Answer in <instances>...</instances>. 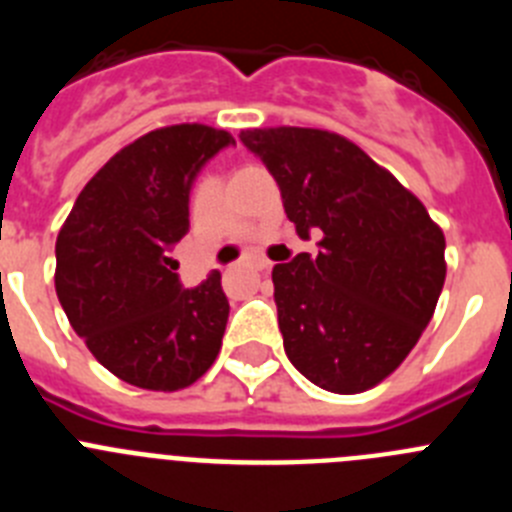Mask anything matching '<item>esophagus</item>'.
Listing matches in <instances>:
<instances>
[{
    "label": "esophagus",
    "instance_id": "34e87169",
    "mask_svg": "<svg viewBox=\"0 0 512 512\" xmlns=\"http://www.w3.org/2000/svg\"><path fill=\"white\" fill-rule=\"evenodd\" d=\"M251 266H253V269H256V271H266V269H269V266H271V261L264 259V256H253Z\"/></svg>",
    "mask_w": 512,
    "mask_h": 512
}]
</instances>
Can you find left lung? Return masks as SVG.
<instances>
[{"label": "left lung", "instance_id": "left-lung-1", "mask_svg": "<svg viewBox=\"0 0 512 512\" xmlns=\"http://www.w3.org/2000/svg\"><path fill=\"white\" fill-rule=\"evenodd\" d=\"M243 146L277 179L318 253L271 271L284 351L302 377L356 395L390 377L431 323L446 238L423 202L356 143L315 128H253Z\"/></svg>", "mask_w": 512, "mask_h": 512}]
</instances>
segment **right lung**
<instances>
[{"label":"right lung","instance_id":"obj_1","mask_svg":"<svg viewBox=\"0 0 512 512\" xmlns=\"http://www.w3.org/2000/svg\"><path fill=\"white\" fill-rule=\"evenodd\" d=\"M233 135L200 122L140 135L81 189L56 241V295L94 359L153 392L194 384L228 323L220 271L192 289L171 248L189 230V192Z\"/></svg>","mask_w":512,"mask_h":512}]
</instances>
